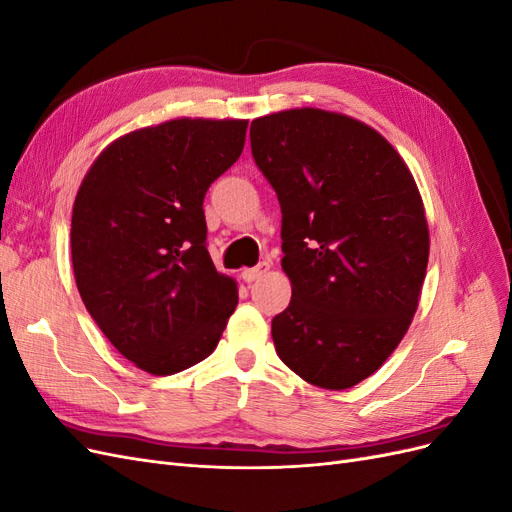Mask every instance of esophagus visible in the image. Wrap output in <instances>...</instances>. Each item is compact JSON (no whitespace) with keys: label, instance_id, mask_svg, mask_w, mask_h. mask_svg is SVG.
<instances>
[{"label":"esophagus","instance_id":"esophagus-1","mask_svg":"<svg viewBox=\"0 0 512 512\" xmlns=\"http://www.w3.org/2000/svg\"><path fill=\"white\" fill-rule=\"evenodd\" d=\"M267 269H269V262H260L258 267L243 269V271H241V277H243L245 282H254V280H258V277H260L262 273H267Z\"/></svg>","mask_w":512,"mask_h":512}]
</instances>
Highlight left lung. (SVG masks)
Returning a JSON list of instances; mask_svg holds the SVG:
<instances>
[{"instance_id":"left-lung-1","label":"left lung","mask_w":512,"mask_h":512,"mask_svg":"<svg viewBox=\"0 0 512 512\" xmlns=\"http://www.w3.org/2000/svg\"><path fill=\"white\" fill-rule=\"evenodd\" d=\"M252 156L282 207L290 305L271 322L277 356L305 382L344 391L404 339L425 282L429 228L406 162L342 113L258 117Z\"/></svg>"}]
</instances>
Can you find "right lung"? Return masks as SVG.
<instances>
[{
    "label": "right lung",
    "mask_w": 512,
    "mask_h": 512,
    "mask_svg": "<svg viewBox=\"0 0 512 512\" xmlns=\"http://www.w3.org/2000/svg\"><path fill=\"white\" fill-rule=\"evenodd\" d=\"M245 119H170L91 164L72 207V267L91 318L153 376L215 350L239 303L207 252L203 200L241 156Z\"/></svg>",
    "instance_id": "add662e5"
}]
</instances>
